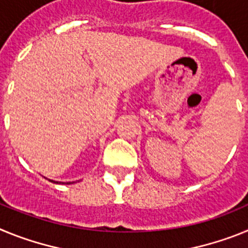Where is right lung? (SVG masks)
<instances>
[{
    "label": "right lung",
    "instance_id": "right-lung-1",
    "mask_svg": "<svg viewBox=\"0 0 248 248\" xmlns=\"http://www.w3.org/2000/svg\"><path fill=\"white\" fill-rule=\"evenodd\" d=\"M49 181H52V183H56V184H58V181H54V180H49ZM74 183V181H73ZM62 184H64V183H62ZM67 184H72V183H67Z\"/></svg>",
    "mask_w": 248,
    "mask_h": 248
}]
</instances>
